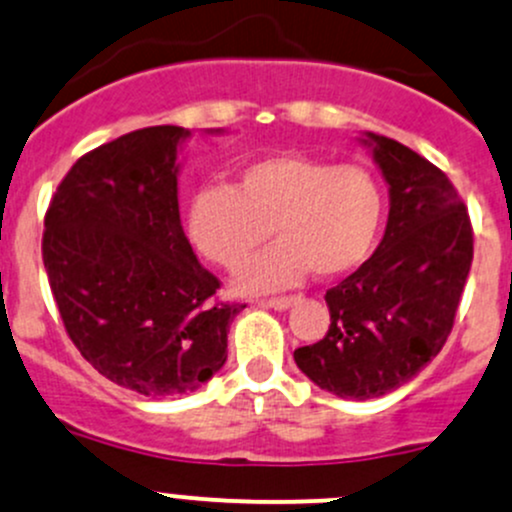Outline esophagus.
I'll list each match as a JSON object with an SVG mask.
<instances>
[{
	"instance_id": "obj_1",
	"label": "esophagus",
	"mask_w": 512,
	"mask_h": 512,
	"mask_svg": "<svg viewBox=\"0 0 512 512\" xmlns=\"http://www.w3.org/2000/svg\"><path fill=\"white\" fill-rule=\"evenodd\" d=\"M294 299H297V297H274V299H262V301H260V306H270V309L284 311V309H289V306L294 304Z\"/></svg>"
}]
</instances>
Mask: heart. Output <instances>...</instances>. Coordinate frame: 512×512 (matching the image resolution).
Listing matches in <instances>:
<instances>
[{"label":"heart","mask_w":512,"mask_h":512,"mask_svg":"<svg viewBox=\"0 0 512 512\" xmlns=\"http://www.w3.org/2000/svg\"><path fill=\"white\" fill-rule=\"evenodd\" d=\"M383 223L378 181L353 164L272 154L238 171L235 186H201L188 201L193 247L225 270L245 265L270 238L279 242L235 279L240 292L292 287L306 272L338 277L373 250Z\"/></svg>","instance_id":"1"}]
</instances>
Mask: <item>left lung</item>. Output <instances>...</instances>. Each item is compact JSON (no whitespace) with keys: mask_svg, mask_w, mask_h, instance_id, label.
Segmentation results:
<instances>
[{"mask_svg":"<svg viewBox=\"0 0 512 512\" xmlns=\"http://www.w3.org/2000/svg\"><path fill=\"white\" fill-rule=\"evenodd\" d=\"M390 191L378 250L326 292L331 326L294 351L299 370L343 400H370L417 378L454 326L473 260V230L454 184L383 134L360 139Z\"/></svg>","mask_w":512,"mask_h":512,"instance_id":"left-lung-1","label":"left lung"}]
</instances>
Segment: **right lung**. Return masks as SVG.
Returning a JSON list of instances; mask_svg holds the SVG:
<instances>
[{
	"label": "right lung",
	"instance_id": "right-lung-1",
	"mask_svg": "<svg viewBox=\"0 0 512 512\" xmlns=\"http://www.w3.org/2000/svg\"><path fill=\"white\" fill-rule=\"evenodd\" d=\"M188 134L144 127L93 149L58 184L43 220V267L68 336L100 375L144 397L208 383L245 309L218 301L220 282L181 228Z\"/></svg>",
	"mask_w": 512,
	"mask_h": 512
}]
</instances>
